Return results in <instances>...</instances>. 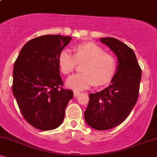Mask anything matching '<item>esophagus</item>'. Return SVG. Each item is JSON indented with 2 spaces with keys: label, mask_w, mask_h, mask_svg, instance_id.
<instances>
[{
  "label": "esophagus",
  "mask_w": 157,
  "mask_h": 157,
  "mask_svg": "<svg viewBox=\"0 0 157 157\" xmlns=\"http://www.w3.org/2000/svg\"><path fill=\"white\" fill-rule=\"evenodd\" d=\"M80 94V91H74V97H77L78 95Z\"/></svg>",
  "instance_id": "1"
}]
</instances>
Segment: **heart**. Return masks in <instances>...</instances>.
<instances>
[{
    "label": "heart",
    "mask_w": 157,
    "mask_h": 157,
    "mask_svg": "<svg viewBox=\"0 0 157 157\" xmlns=\"http://www.w3.org/2000/svg\"><path fill=\"white\" fill-rule=\"evenodd\" d=\"M74 55L68 49H63L58 57L60 71L69 75L77 63L82 64V73L71 75L66 80V86L75 90H83L94 84L105 85L112 79L116 71V60L111 54L94 43H86L75 48Z\"/></svg>",
    "instance_id": "1"
}]
</instances>
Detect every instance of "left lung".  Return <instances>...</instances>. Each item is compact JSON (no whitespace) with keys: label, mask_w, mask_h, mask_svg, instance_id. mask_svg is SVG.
Listing matches in <instances>:
<instances>
[{"label":"left lung","mask_w":157,"mask_h":157,"mask_svg":"<svg viewBox=\"0 0 157 157\" xmlns=\"http://www.w3.org/2000/svg\"><path fill=\"white\" fill-rule=\"evenodd\" d=\"M100 40L115 54L118 66L109 86L89 94L84 117L90 127L104 131L119 125L130 114L137 101L142 71L134 51L127 45L113 37Z\"/></svg>","instance_id":"8db88e82"}]
</instances>
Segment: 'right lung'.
<instances>
[{
    "mask_svg": "<svg viewBox=\"0 0 157 157\" xmlns=\"http://www.w3.org/2000/svg\"><path fill=\"white\" fill-rule=\"evenodd\" d=\"M71 40L59 35L35 37L23 46L14 64V97L25 120L39 130L59 127L73 98V91L62 87L58 64L59 55Z\"/></svg>",
    "mask_w": 157,
    "mask_h": 157,
    "instance_id": "obj_1",
    "label": "right lung"
}]
</instances>
